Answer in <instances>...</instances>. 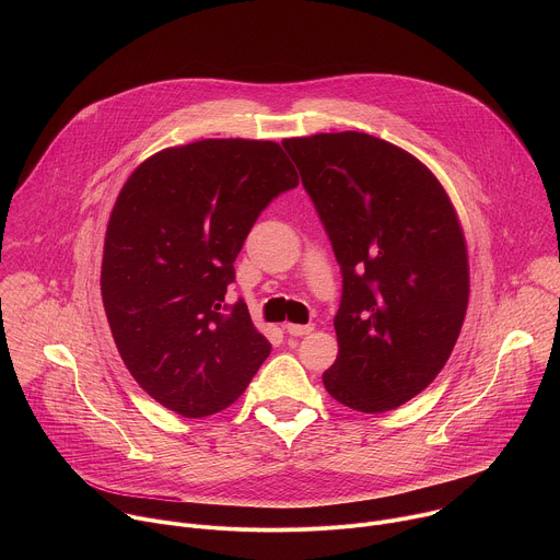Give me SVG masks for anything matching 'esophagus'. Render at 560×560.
Instances as JSON below:
<instances>
[{
  "instance_id": "esophagus-1",
  "label": "esophagus",
  "mask_w": 560,
  "mask_h": 560,
  "mask_svg": "<svg viewBox=\"0 0 560 560\" xmlns=\"http://www.w3.org/2000/svg\"><path fill=\"white\" fill-rule=\"evenodd\" d=\"M283 328H285V332L290 337H303V335H310L314 330L312 324H305V326H301V324H285Z\"/></svg>"
}]
</instances>
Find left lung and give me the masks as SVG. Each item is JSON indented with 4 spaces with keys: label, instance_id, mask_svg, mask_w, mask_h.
<instances>
[{
    "label": "left lung",
    "instance_id": "left-lung-1",
    "mask_svg": "<svg viewBox=\"0 0 560 560\" xmlns=\"http://www.w3.org/2000/svg\"><path fill=\"white\" fill-rule=\"evenodd\" d=\"M341 268L339 357L326 389L359 412H389L423 392L458 339L467 250L436 177L365 132L283 141Z\"/></svg>",
    "mask_w": 560,
    "mask_h": 560
}]
</instances>
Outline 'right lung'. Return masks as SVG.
I'll return each instance as SVG.
<instances>
[{
  "label": "right lung",
  "mask_w": 560,
  "mask_h": 560,
  "mask_svg": "<svg viewBox=\"0 0 560 560\" xmlns=\"http://www.w3.org/2000/svg\"><path fill=\"white\" fill-rule=\"evenodd\" d=\"M299 186L275 141L166 148L124 184L106 230L102 296L117 350L164 408L201 419L244 394L270 354L244 299L225 303L259 214Z\"/></svg>",
  "instance_id": "right-lung-1"
}]
</instances>
